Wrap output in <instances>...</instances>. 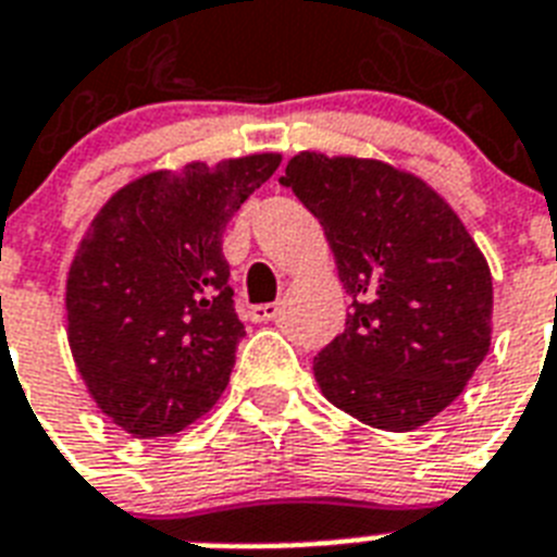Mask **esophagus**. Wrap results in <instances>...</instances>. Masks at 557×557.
<instances>
[{"label":"esophagus","instance_id":"34e87169","mask_svg":"<svg viewBox=\"0 0 557 557\" xmlns=\"http://www.w3.org/2000/svg\"><path fill=\"white\" fill-rule=\"evenodd\" d=\"M280 314V302H263V306H251L248 311V318L255 320V323H269Z\"/></svg>","mask_w":557,"mask_h":557}]
</instances>
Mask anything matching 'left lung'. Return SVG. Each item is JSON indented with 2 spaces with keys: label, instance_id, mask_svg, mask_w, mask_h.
Listing matches in <instances>:
<instances>
[{
  "label": "left lung",
  "instance_id": "1",
  "mask_svg": "<svg viewBox=\"0 0 557 557\" xmlns=\"http://www.w3.org/2000/svg\"><path fill=\"white\" fill-rule=\"evenodd\" d=\"M280 183L320 220L351 297L314 357L320 392L374 429L429 423L490 351L486 257L435 188L388 162L302 151Z\"/></svg>",
  "mask_w": 557,
  "mask_h": 557
}]
</instances>
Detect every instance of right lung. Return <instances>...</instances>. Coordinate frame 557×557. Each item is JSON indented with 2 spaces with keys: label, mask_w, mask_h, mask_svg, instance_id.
Listing matches in <instances>:
<instances>
[{
  "label": "right lung",
  "mask_w": 557,
  "mask_h": 557,
  "mask_svg": "<svg viewBox=\"0 0 557 557\" xmlns=\"http://www.w3.org/2000/svg\"><path fill=\"white\" fill-rule=\"evenodd\" d=\"M280 160L151 171L90 220L67 269V343L94 404L128 435L183 432L228 386L246 329L223 234Z\"/></svg>",
  "instance_id": "1"
}]
</instances>
